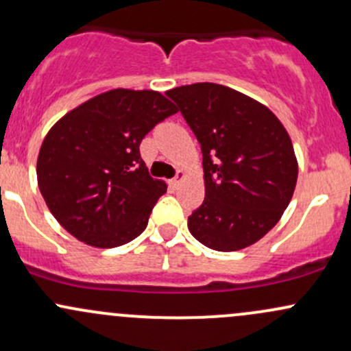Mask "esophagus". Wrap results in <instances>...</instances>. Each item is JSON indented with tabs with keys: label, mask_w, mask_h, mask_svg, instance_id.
<instances>
[{
	"label": "esophagus",
	"mask_w": 351,
	"mask_h": 351,
	"mask_svg": "<svg viewBox=\"0 0 351 351\" xmlns=\"http://www.w3.org/2000/svg\"><path fill=\"white\" fill-rule=\"evenodd\" d=\"M184 176H186V175H184V171H178V173H176L175 178L169 180V186H171V188H178L180 183H182L183 180H184Z\"/></svg>",
	"instance_id": "1"
}]
</instances>
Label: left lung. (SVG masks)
<instances>
[{"instance_id":"left-lung-1","label":"left lung","mask_w":351,"mask_h":351,"mask_svg":"<svg viewBox=\"0 0 351 351\" xmlns=\"http://www.w3.org/2000/svg\"><path fill=\"white\" fill-rule=\"evenodd\" d=\"M167 95L202 145L205 199L188 230L217 252L256 243L293 196L298 161L290 134L271 110L217 83L173 88Z\"/></svg>"}]
</instances>
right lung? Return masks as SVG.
I'll use <instances>...</instances> for the list:
<instances>
[{
    "label": "right lung",
    "mask_w": 351,
    "mask_h": 351,
    "mask_svg": "<svg viewBox=\"0 0 351 351\" xmlns=\"http://www.w3.org/2000/svg\"><path fill=\"white\" fill-rule=\"evenodd\" d=\"M176 106L153 90L105 91L51 126L38 153V186L76 240L114 248L145 232L167 183L148 175L140 143Z\"/></svg>",
    "instance_id": "obj_1"
}]
</instances>
